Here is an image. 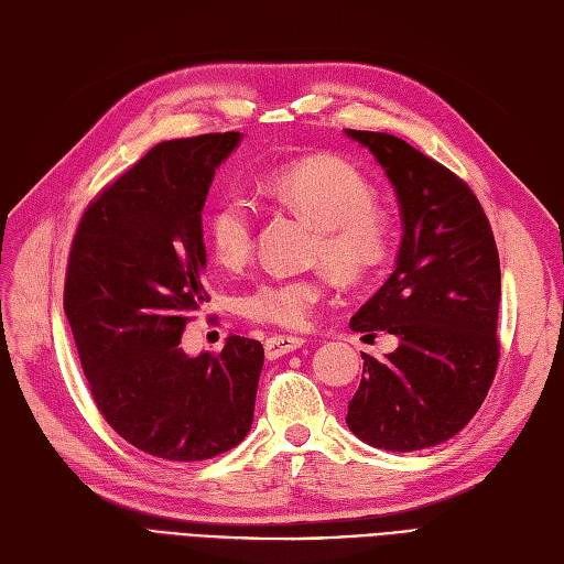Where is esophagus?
<instances>
[{
  "instance_id": "34e87169",
  "label": "esophagus",
  "mask_w": 564,
  "mask_h": 564,
  "mask_svg": "<svg viewBox=\"0 0 564 564\" xmlns=\"http://www.w3.org/2000/svg\"><path fill=\"white\" fill-rule=\"evenodd\" d=\"M305 344L303 336H270L265 340V355L270 357V360H275V357H282L286 352H292L296 348H301Z\"/></svg>"
}]
</instances>
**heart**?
I'll return each instance as SVG.
<instances>
[{"mask_svg":"<svg viewBox=\"0 0 564 564\" xmlns=\"http://www.w3.org/2000/svg\"><path fill=\"white\" fill-rule=\"evenodd\" d=\"M268 193L319 228L317 256L340 280H360L379 268L388 251V224L377 209V191L357 169L336 158H308L265 178ZM256 209L228 187L207 216V240L218 263L242 265L253 247ZM324 286L315 278L275 275L256 282L242 296V315L253 322L299 329L311 319Z\"/></svg>","mask_w":564,"mask_h":564,"instance_id":"b5f03b06","label":"heart"}]
</instances>
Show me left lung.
Instances as JSON below:
<instances>
[{"instance_id": "1", "label": "left lung", "mask_w": 564, "mask_h": 564, "mask_svg": "<svg viewBox=\"0 0 564 564\" xmlns=\"http://www.w3.org/2000/svg\"><path fill=\"white\" fill-rule=\"evenodd\" d=\"M346 135L383 166L402 218L395 270L350 319L352 332L398 336V348L383 360L362 355L346 423L379 449L435 447L475 416L497 373V242L480 202L449 169L398 135Z\"/></svg>"}]
</instances>
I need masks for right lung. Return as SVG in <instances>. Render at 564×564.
Segmentation results:
<instances>
[{"mask_svg":"<svg viewBox=\"0 0 564 564\" xmlns=\"http://www.w3.org/2000/svg\"><path fill=\"white\" fill-rule=\"evenodd\" d=\"M242 133L148 150L84 212L65 278V315L100 414L129 445L204 460L251 431L263 346L228 336L220 355L181 348L207 299L202 207Z\"/></svg>","mask_w":564,"mask_h":564,"instance_id":"right-lung-1","label":"right lung"}]
</instances>
